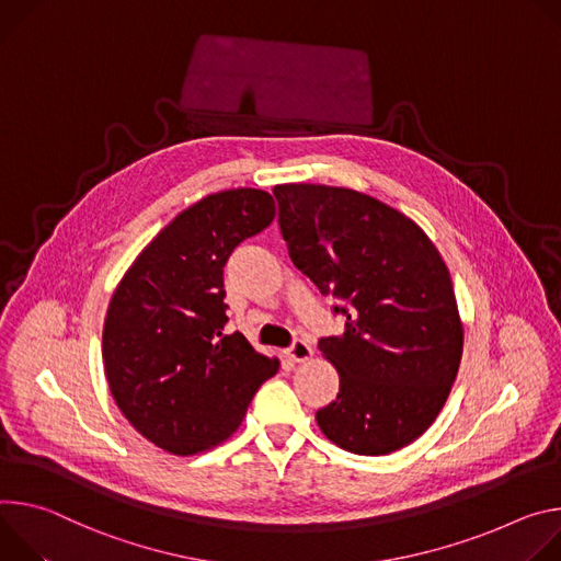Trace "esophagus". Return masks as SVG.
I'll list each match as a JSON object with an SVG mask.
<instances>
[{"instance_id": "34e87169", "label": "esophagus", "mask_w": 561, "mask_h": 561, "mask_svg": "<svg viewBox=\"0 0 561 561\" xmlns=\"http://www.w3.org/2000/svg\"><path fill=\"white\" fill-rule=\"evenodd\" d=\"M312 347H309L302 339H296L287 350H285V356L291 360V363H302V360H309L312 358Z\"/></svg>"}]
</instances>
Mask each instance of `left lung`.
Masks as SVG:
<instances>
[{
  "mask_svg": "<svg viewBox=\"0 0 561 561\" xmlns=\"http://www.w3.org/2000/svg\"><path fill=\"white\" fill-rule=\"evenodd\" d=\"M291 263L343 305L345 332L319 341L339 371L317 423L339 448L379 457L410 446L439 416L463 352L450 272L425 231L345 186L276 184Z\"/></svg>",
  "mask_w": 561,
  "mask_h": 561,
  "instance_id": "obj_1",
  "label": "left lung"
}]
</instances>
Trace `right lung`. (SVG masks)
<instances>
[{"instance_id":"1","label":"right lung","mask_w":561,"mask_h":561,"mask_svg":"<svg viewBox=\"0 0 561 561\" xmlns=\"http://www.w3.org/2000/svg\"><path fill=\"white\" fill-rule=\"evenodd\" d=\"M276 216L261 190L211 194L178 214L117 283L102 332L108 390L145 439L196 455L240 425L278 358L225 334L222 267Z\"/></svg>"}]
</instances>
